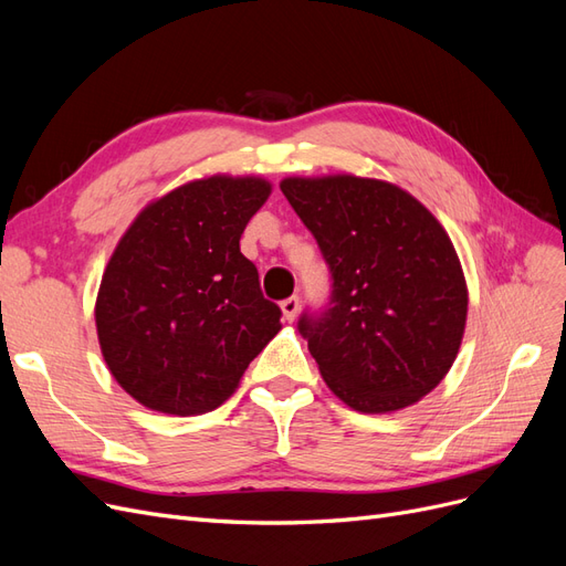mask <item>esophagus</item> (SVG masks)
Instances as JSON below:
<instances>
[{
	"mask_svg": "<svg viewBox=\"0 0 566 566\" xmlns=\"http://www.w3.org/2000/svg\"><path fill=\"white\" fill-rule=\"evenodd\" d=\"M281 310H283L285 321H295V316H297V312H300V297L293 295V297L283 300V302H281Z\"/></svg>",
	"mask_w": 566,
	"mask_h": 566,
	"instance_id": "obj_1",
	"label": "esophagus"
}]
</instances>
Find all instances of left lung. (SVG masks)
Here are the masks:
<instances>
[{"mask_svg":"<svg viewBox=\"0 0 566 566\" xmlns=\"http://www.w3.org/2000/svg\"><path fill=\"white\" fill-rule=\"evenodd\" d=\"M281 191L316 238L328 304L297 328L337 397L387 413L432 391L455 361L468 287L430 210L378 179H285Z\"/></svg>","mask_w":566,"mask_h":566,"instance_id":"obj_1","label":"left lung"}]
</instances>
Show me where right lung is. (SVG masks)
Masks as SVG:
<instances>
[{"mask_svg":"<svg viewBox=\"0 0 566 566\" xmlns=\"http://www.w3.org/2000/svg\"><path fill=\"white\" fill-rule=\"evenodd\" d=\"M271 186L191 181L136 217L117 243L96 300L101 352L113 378L146 408L208 413L281 331L241 235Z\"/></svg>","mask_w":566,"mask_h":566,"instance_id":"obj_1","label":"right lung"}]
</instances>
